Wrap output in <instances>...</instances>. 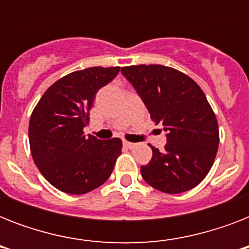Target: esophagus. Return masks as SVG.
<instances>
[{"instance_id":"esophagus-1","label":"esophagus","mask_w":249,"mask_h":249,"mask_svg":"<svg viewBox=\"0 0 249 249\" xmlns=\"http://www.w3.org/2000/svg\"><path fill=\"white\" fill-rule=\"evenodd\" d=\"M123 144H124L126 148H129V150H132V148H134L137 146V143H133V142H128V141H124V142H123Z\"/></svg>"}]
</instances>
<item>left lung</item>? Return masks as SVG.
Segmentation results:
<instances>
[{
    "label": "left lung",
    "instance_id": "8db88e82",
    "mask_svg": "<svg viewBox=\"0 0 249 249\" xmlns=\"http://www.w3.org/2000/svg\"><path fill=\"white\" fill-rule=\"evenodd\" d=\"M147 107L151 120L163 124V151L150 144L152 158L141 166L148 185L166 194H179L197 186L216 159L218 123L205 94L183 72L161 64L121 68Z\"/></svg>",
    "mask_w": 249,
    "mask_h": 249
}]
</instances>
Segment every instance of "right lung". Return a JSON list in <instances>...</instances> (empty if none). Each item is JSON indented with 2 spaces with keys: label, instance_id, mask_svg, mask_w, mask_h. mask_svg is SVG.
Here are the masks:
<instances>
[{
  "label": "right lung",
  "instance_id": "obj_1",
  "mask_svg": "<svg viewBox=\"0 0 249 249\" xmlns=\"http://www.w3.org/2000/svg\"><path fill=\"white\" fill-rule=\"evenodd\" d=\"M120 67H90L53 84L33 109L28 137L35 164L55 189L81 195L103 185L120 156V138L84 134L95 94Z\"/></svg>",
  "mask_w": 249,
  "mask_h": 249
}]
</instances>
